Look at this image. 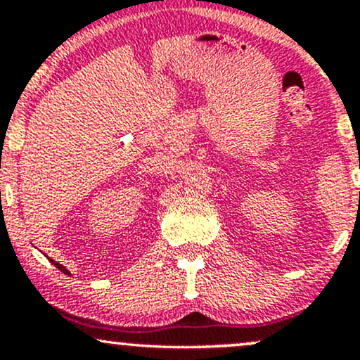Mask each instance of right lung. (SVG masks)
Listing matches in <instances>:
<instances>
[{
  "label": "right lung",
  "mask_w": 360,
  "mask_h": 360,
  "mask_svg": "<svg viewBox=\"0 0 360 360\" xmlns=\"http://www.w3.org/2000/svg\"><path fill=\"white\" fill-rule=\"evenodd\" d=\"M51 262L53 264V266H56V267H57V269H60L62 272H64V274H69V271H68V269H65V267H64V266H62V264H59V262H56V260H51Z\"/></svg>",
  "instance_id": "right-lung-1"
}]
</instances>
